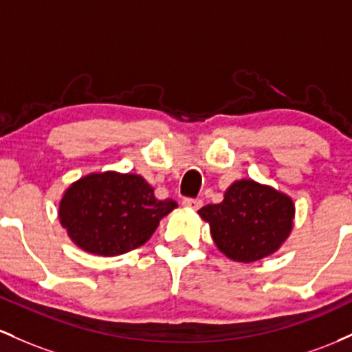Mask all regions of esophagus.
I'll return each mask as SVG.
<instances>
[{
    "instance_id": "obj_1",
    "label": "esophagus",
    "mask_w": 352,
    "mask_h": 352,
    "mask_svg": "<svg viewBox=\"0 0 352 352\" xmlns=\"http://www.w3.org/2000/svg\"><path fill=\"white\" fill-rule=\"evenodd\" d=\"M201 199H191V197H186V199L183 201V206L186 209H191V211H197V209L201 208Z\"/></svg>"
}]
</instances>
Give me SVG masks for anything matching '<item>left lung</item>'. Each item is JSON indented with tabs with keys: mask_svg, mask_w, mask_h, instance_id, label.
Returning a JSON list of instances; mask_svg holds the SVG:
<instances>
[{
	"mask_svg": "<svg viewBox=\"0 0 352 352\" xmlns=\"http://www.w3.org/2000/svg\"><path fill=\"white\" fill-rule=\"evenodd\" d=\"M294 203L267 184L239 179L224 191L218 204L197 214L209 224L211 238L236 263H254L274 254L293 231Z\"/></svg>",
	"mask_w": 352,
	"mask_h": 352,
	"instance_id": "1",
	"label": "left lung"
}]
</instances>
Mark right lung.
Instances as JSON below:
<instances>
[{
    "label": "right lung",
    "mask_w": 352,
    "mask_h": 352,
    "mask_svg": "<svg viewBox=\"0 0 352 352\" xmlns=\"http://www.w3.org/2000/svg\"><path fill=\"white\" fill-rule=\"evenodd\" d=\"M175 208L176 201L157 199L143 176L104 171L69 184L58 218L78 248L109 258L143 246Z\"/></svg>",
    "instance_id": "right-lung-1"
}]
</instances>
